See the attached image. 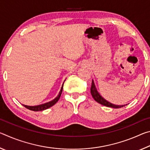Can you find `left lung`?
<instances>
[{
  "label": "left lung",
  "mask_w": 150,
  "mask_h": 150,
  "mask_svg": "<svg viewBox=\"0 0 150 150\" xmlns=\"http://www.w3.org/2000/svg\"><path fill=\"white\" fill-rule=\"evenodd\" d=\"M91 95H92V96L93 97L95 100H96V102L101 104L104 106H108V107H112V108H121L123 107V106H125L124 105H114V104H112L111 103L108 102L106 100H105L102 96H101L99 93L97 91V89L95 87V83H94V81H92V85H91Z\"/></svg>",
  "instance_id": "left-lung-1"
}]
</instances>
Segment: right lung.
Here are the masks:
<instances>
[{
  "label": "right lung",
  "instance_id": "add662e5",
  "mask_svg": "<svg viewBox=\"0 0 150 150\" xmlns=\"http://www.w3.org/2000/svg\"><path fill=\"white\" fill-rule=\"evenodd\" d=\"M63 83H64V82H63ZM63 85L62 86V88H61V90L59 91V94H58V95L54 98V100H51V101H50V102L45 103H44V104H42V105H36V106H28V105H23L24 107H26V108L29 109V110H33V111H42V110H45V109H47V108H50L51 106H54L55 104L56 103L58 100H59L60 96H61V95H62V93L63 87Z\"/></svg>",
  "mask_w": 150,
  "mask_h": 150
}]
</instances>
